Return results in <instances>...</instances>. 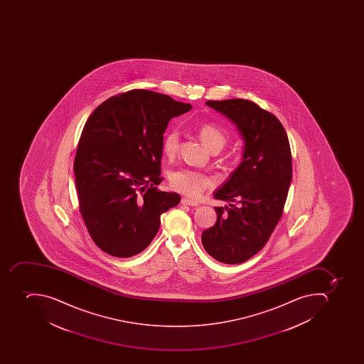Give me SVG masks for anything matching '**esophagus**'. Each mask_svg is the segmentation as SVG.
Returning <instances> with one entry per match:
<instances>
[{
  "label": "esophagus",
  "mask_w": 364,
  "mask_h": 364,
  "mask_svg": "<svg viewBox=\"0 0 364 364\" xmlns=\"http://www.w3.org/2000/svg\"><path fill=\"white\" fill-rule=\"evenodd\" d=\"M181 203H183V205H186V206H198L199 203L197 201L192 200V199H189V198H182V200Z\"/></svg>",
  "instance_id": "obj_1"
}]
</instances>
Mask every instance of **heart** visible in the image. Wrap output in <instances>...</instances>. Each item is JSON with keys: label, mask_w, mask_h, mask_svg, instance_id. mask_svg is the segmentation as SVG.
Wrapping results in <instances>:
<instances>
[{"label": "heart", "mask_w": 364, "mask_h": 364, "mask_svg": "<svg viewBox=\"0 0 364 364\" xmlns=\"http://www.w3.org/2000/svg\"><path fill=\"white\" fill-rule=\"evenodd\" d=\"M198 134L203 141V144L210 151L222 149L228 141V136L223 129H218L212 124H203L198 129ZM178 141H180V135L176 129H169L165 133L163 139V151L167 157L173 158L176 155L178 150ZM169 183L173 189L181 193L190 197H198L205 190L213 186V180L208 175L197 172L193 169L181 168L171 174Z\"/></svg>", "instance_id": "heart-1"}]
</instances>
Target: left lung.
<instances>
[{"mask_svg":"<svg viewBox=\"0 0 364 364\" xmlns=\"http://www.w3.org/2000/svg\"><path fill=\"white\" fill-rule=\"evenodd\" d=\"M206 105L235 124L245 148L240 165L214 192L228 205L215 207L218 220L201 242L216 261L244 263L267 245L284 213L292 178L289 140L280 120L252 101Z\"/></svg>","mask_w":364,"mask_h":364,"instance_id":"obj_1","label":"left lung"}]
</instances>
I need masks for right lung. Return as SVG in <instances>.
Here are the masks:
<instances>
[{"label": "right lung", "mask_w": 364, "mask_h": 364, "mask_svg": "<svg viewBox=\"0 0 364 364\" xmlns=\"http://www.w3.org/2000/svg\"><path fill=\"white\" fill-rule=\"evenodd\" d=\"M190 103L166 95L131 90L109 97L84 125L74 172L80 212L100 250L114 257L136 255L149 246L161 215L180 203L159 191L163 134L169 120Z\"/></svg>", "instance_id": "obj_1"}]
</instances>
